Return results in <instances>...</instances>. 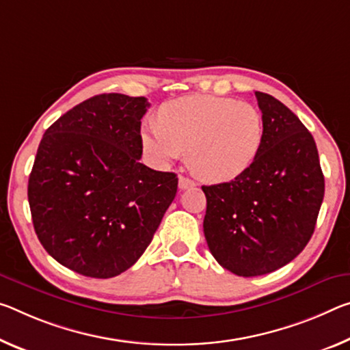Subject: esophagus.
Masks as SVG:
<instances>
[{
	"instance_id": "obj_1",
	"label": "esophagus",
	"mask_w": 350,
	"mask_h": 350,
	"mask_svg": "<svg viewBox=\"0 0 350 350\" xmlns=\"http://www.w3.org/2000/svg\"><path fill=\"white\" fill-rule=\"evenodd\" d=\"M195 185H196L195 180L188 179V177H185V176H180L179 177V188H180V190H187V188H191V187H195Z\"/></svg>"
}]
</instances>
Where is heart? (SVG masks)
<instances>
[{"label":"heart","mask_w":350,"mask_h":350,"mask_svg":"<svg viewBox=\"0 0 350 350\" xmlns=\"http://www.w3.org/2000/svg\"><path fill=\"white\" fill-rule=\"evenodd\" d=\"M143 149L157 163L187 151L188 165L207 182H227L251 166L263 145L260 110L234 98L185 96L160 109V123L148 121Z\"/></svg>","instance_id":"heart-1"}]
</instances>
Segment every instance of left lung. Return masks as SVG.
I'll use <instances>...</instances> for the list:
<instances>
[{
	"instance_id": "8db88e82",
	"label": "left lung",
	"mask_w": 350,
	"mask_h": 350,
	"mask_svg": "<svg viewBox=\"0 0 350 350\" xmlns=\"http://www.w3.org/2000/svg\"><path fill=\"white\" fill-rule=\"evenodd\" d=\"M263 145L245 173L204 185V235L223 268L263 275L290 263L312 238L324 199V174L313 135L268 93L255 92Z\"/></svg>"
}]
</instances>
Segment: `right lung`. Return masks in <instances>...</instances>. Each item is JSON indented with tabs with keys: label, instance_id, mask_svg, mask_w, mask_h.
<instances>
[{
	"label": "right lung",
	"instance_id": "right-lung-1",
	"mask_svg": "<svg viewBox=\"0 0 350 350\" xmlns=\"http://www.w3.org/2000/svg\"><path fill=\"white\" fill-rule=\"evenodd\" d=\"M143 96L104 93L46 129L27 199L42 246L77 274L109 279L129 269L160 226L177 176L140 163Z\"/></svg>",
	"mask_w": 350,
	"mask_h": 350
}]
</instances>
